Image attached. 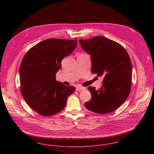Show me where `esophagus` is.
<instances>
[{
    "label": "esophagus",
    "instance_id": "esophagus-1",
    "mask_svg": "<svg viewBox=\"0 0 154 154\" xmlns=\"http://www.w3.org/2000/svg\"><path fill=\"white\" fill-rule=\"evenodd\" d=\"M85 88L84 87H77L76 88V91H81V90H82V89H84Z\"/></svg>",
    "mask_w": 154,
    "mask_h": 154
}]
</instances>
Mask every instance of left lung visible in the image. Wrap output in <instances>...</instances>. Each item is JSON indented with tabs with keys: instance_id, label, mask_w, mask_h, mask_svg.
Segmentation results:
<instances>
[{
	"instance_id": "left-lung-1",
	"label": "left lung",
	"mask_w": 154,
	"mask_h": 154,
	"mask_svg": "<svg viewBox=\"0 0 154 154\" xmlns=\"http://www.w3.org/2000/svg\"><path fill=\"white\" fill-rule=\"evenodd\" d=\"M83 50L91 55V71L104 76L99 89L89 87L91 99L85 107L96 113L105 114L117 110L130 94L132 84V63L124 47L102 36L88 40L80 39Z\"/></svg>"
}]
</instances>
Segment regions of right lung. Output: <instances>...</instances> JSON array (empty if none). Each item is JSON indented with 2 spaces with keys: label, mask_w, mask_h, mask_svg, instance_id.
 I'll return each instance as SVG.
<instances>
[{
  "label": "right lung",
  "mask_w": 154,
  "mask_h": 154,
  "mask_svg": "<svg viewBox=\"0 0 154 154\" xmlns=\"http://www.w3.org/2000/svg\"><path fill=\"white\" fill-rule=\"evenodd\" d=\"M77 39L48 38L32 47L22 59L20 67V91L28 106L44 117L65 107L68 96L75 88L56 80L61 61L72 54Z\"/></svg>",
  "instance_id": "add662e5"
}]
</instances>
